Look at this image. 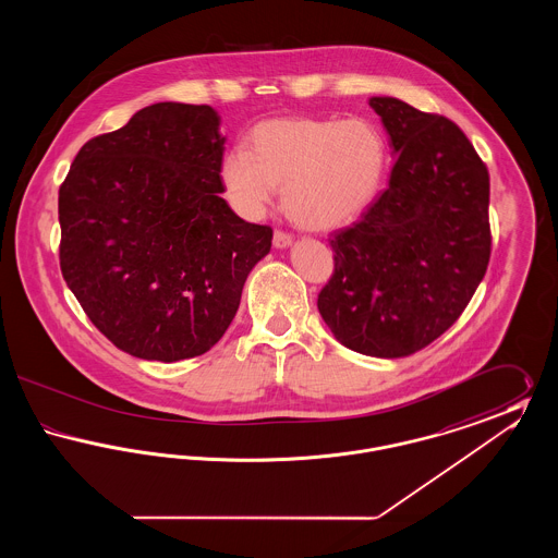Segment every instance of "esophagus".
<instances>
[{
    "instance_id": "1",
    "label": "esophagus",
    "mask_w": 558,
    "mask_h": 558,
    "mask_svg": "<svg viewBox=\"0 0 558 558\" xmlns=\"http://www.w3.org/2000/svg\"><path fill=\"white\" fill-rule=\"evenodd\" d=\"M291 244L292 239L287 232H280V230L274 232V246H276V248H289Z\"/></svg>"
}]
</instances>
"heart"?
<instances>
[{
    "label": "heart",
    "mask_w": 558,
    "mask_h": 558,
    "mask_svg": "<svg viewBox=\"0 0 558 558\" xmlns=\"http://www.w3.org/2000/svg\"><path fill=\"white\" fill-rule=\"evenodd\" d=\"M387 171V142L362 117L274 119L257 125L248 150L226 155L219 175L232 207L264 217L282 186V205L307 230H337L355 221L378 196Z\"/></svg>",
    "instance_id": "obj_1"
}]
</instances>
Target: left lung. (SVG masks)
I'll return each instance as SVG.
<instances>
[{
    "mask_svg": "<svg viewBox=\"0 0 558 558\" xmlns=\"http://www.w3.org/2000/svg\"><path fill=\"white\" fill-rule=\"evenodd\" d=\"M368 105L389 133V187L330 240L335 274L318 296L335 339L401 357L441 337L489 264V173L450 119L391 96Z\"/></svg>",
    "mask_w": 558,
    "mask_h": 558,
    "instance_id": "8db88e82",
    "label": "left lung"
}]
</instances>
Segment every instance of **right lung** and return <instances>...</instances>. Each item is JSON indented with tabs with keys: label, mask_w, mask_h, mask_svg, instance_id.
Returning <instances> with one entry per match:
<instances>
[{
	"label": "right lung",
	"mask_w": 558,
	"mask_h": 558,
	"mask_svg": "<svg viewBox=\"0 0 558 558\" xmlns=\"http://www.w3.org/2000/svg\"><path fill=\"white\" fill-rule=\"evenodd\" d=\"M211 107L159 102L89 140L58 194L60 269L94 326L130 355H203L236 316L271 228L221 198Z\"/></svg>",
	"instance_id": "1"
}]
</instances>
